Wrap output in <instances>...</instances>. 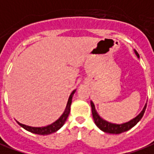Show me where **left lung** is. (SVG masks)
<instances>
[{
  "mask_svg": "<svg viewBox=\"0 0 154 154\" xmlns=\"http://www.w3.org/2000/svg\"><path fill=\"white\" fill-rule=\"evenodd\" d=\"M135 53L136 54V56L138 58H140V55L137 53V51L135 50ZM91 110H92V116H93V119L95 125L100 128L101 131H103V132L106 133H109V134H121L122 132L127 131L128 130L131 129L133 126H135L136 124L140 122L142 117L144 116V113L145 112V109H146L147 103H145L144 109L141 111L140 113L136 116L135 118H133L129 122H125L122 124H115L112 123V122H109L107 121L103 120V118L100 117V115L98 114L97 111L95 110V107H94V103L91 101Z\"/></svg>",
  "mask_w": 154,
  "mask_h": 154,
  "instance_id": "obj_1",
  "label": "left lung"
}]
</instances>
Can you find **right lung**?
Here are the masks:
<instances>
[{"label": "right lung", "instance_id": "add662e5", "mask_svg": "<svg viewBox=\"0 0 154 154\" xmlns=\"http://www.w3.org/2000/svg\"><path fill=\"white\" fill-rule=\"evenodd\" d=\"M75 92H76V90H74L71 93V94H70V96L68 98L67 105H66L65 110H64V112H63V114L60 116V118L58 120L55 121L54 122L51 124V125L42 126V127H33V126H27V125H24V124L20 123L18 121H16V122H18L19 126H22L23 129H25L26 131H28L29 132H32V133H34V134H37V135H49V134H52L54 132H56L58 130H60L63 126V124L65 123L66 120L68 118L69 112H70V107H71L72 96H73Z\"/></svg>", "mask_w": 154, "mask_h": 154}]
</instances>
